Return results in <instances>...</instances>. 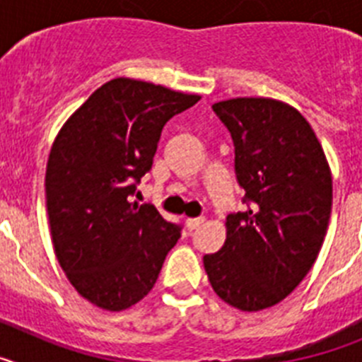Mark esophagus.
<instances>
[{
    "label": "esophagus",
    "instance_id": "esophagus-1",
    "mask_svg": "<svg viewBox=\"0 0 362 362\" xmlns=\"http://www.w3.org/2000/svg\"><path fill=\"white\" fill-rule=\"evenodd\" d=\"M204 223V217H188L187 219V228L190 230V232H194V230L199 228L201 225Z\"/></svg>",
    "mask_w": 362,
    "mask_h": 362
}]
</instances>
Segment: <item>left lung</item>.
I'll return each mask as SVG.
<instances>
[{"label": "left lung", "mask_w": 362, "mask_h": 362, "mask_svg": "<svg viewBox=\"0 0 362 362\" xmlns=\"http://www.w3.org/2000/svg\"><path fill=\"white\" fill-rule=\"evenodd\" d=\"M233 141L243 212L226 216V241L203 257L214 292L243 310L277 305L305 279L325 241L332 175L321 143L296 108L267 98L212 107Z\"/></svg>", "instance_id": "1"}]
</instances>
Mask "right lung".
<instances>
[{"mask_svg": "<svg viewBox=\"0 0 362 362\" xmlns=\"http://www.w3.org/2000/svg\"><path fill=\"white\" fill-rule=\"evenodd\" d=\"M199 95L136 79L99 86L57 134L45 190L54 250L72 286L119 312L158 281L183 226L130 203L150 172L166 121Z\"/></svg>", "mask_w": 362, "mask_h": 362, "instance_id": "add662e5", "label": "right lung"}]
</instances>
